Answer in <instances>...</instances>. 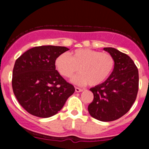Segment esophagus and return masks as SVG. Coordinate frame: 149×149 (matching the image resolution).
<instances>
[{
    "instance_id": "esophagus-1",
    "label": "esophagus",
    "mask_w": 149,
    "mask_h": 149,
    "mask_svg": "<svg viewBox=\"0 0 149 149\" xmlns=\"http://www.w3.org/2000/svg\"><path fill=\"white\" fill-rule=\"evenodd\" d=\"M75 91H76V92L79 93V92H81V91H83V89H81V88H78V87H75Z\"/></svg>"
}]
</instances>
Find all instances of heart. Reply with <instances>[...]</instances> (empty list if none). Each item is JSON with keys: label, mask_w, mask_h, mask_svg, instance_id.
Returning a JSON list of instances; mask_svg holds the SVG:
<instances>
[{"label": "heart", "mask_w": 149, "mask_h": 149, "mask_svg": "<svg viewBox=\"0 0 149 149\" xmlns=\"http://www.w3.org/2000/svg\"><path fill=\"white\" fill-rule=\"evenodd\" d=\"M57 70L63 76L70 77L79 69L80 73L71 79L77 85L97 86L104 81L115 65L110 54L90 49H78L70 54L58 55L55 61Z\"/></svg>", "instance_id": "heart-1"}]
</instances>
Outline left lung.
Returning a JSON list of instances; mask_svg holds the SVG:
<instances>
[{"label":"left lung","instance_id":"8db88e82","mask_svg":"<svg viewBox=\"0 0 149 149\" xmlns=\"http://www.w3.org/2000/svg\"><path fill=\"white\" fill-rule=\"evenodd\" d=\"M115 65L104 82L90 88L94 100L88 105L91 117L102 122L119 119L130 110L139 91V70L133 60L113 47H104Z\"/></svg>","mask_w":149,"mask_h":149}]
</instances>
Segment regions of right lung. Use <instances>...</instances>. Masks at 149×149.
<instances>
[{
	"instance_id": "obj_1",
	"label": "right lung",
	"mask_w": 149,
	"mask_h": 149,
	"mask_svg": "<svg viewBox=\"0 0 149 149\" xmlns=\"http://www.w3.org/2000/svg\"><path fill=\"white\" fill-rule=\"evenodd\" d=\"M69 49L61 46L35 47L22 54L13 70L12 87L19 104L29 114L49 118L63 108L75 88L55 70L57 57Z\"/></svg>"
}]
</instances>
